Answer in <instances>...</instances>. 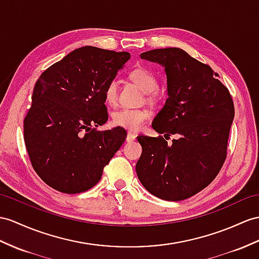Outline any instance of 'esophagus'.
I'll return each instance as SVG.
<instances>
[{"instance_id": "34e87169", "label": "esophagus", "mask_w": 259, "mask_h": 259, "mask_svg": "<svg viewBox=\"0 0 259 259\" xmlns=\"http://www.w3.org/2000/svg\"><path fill=\"white\" fill-rule=\"evenodd\" d=\"M135 140H136V135L134 133H132V132H128L127 137H126V141H127V142H133Z\"/></svg>"}]
</instances>
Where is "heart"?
Here are the masks:
<instances>
[{
	"label": "heart",
	"instance_id": "obj_1",
	"mask_svg": "<svg viewBox=\"0 0 259 259\" xmlns=\"http://www.w3.org/2000/svg\"><path fill=\"white\" fill-rule=\"evenodd\" d=\"M131 79L141 88L145 93H150V100L156 98V90L158 88V80L156 75L147 68H136L130 73ZM118 96V80H111L105 87L104 97L110 104H114ZM150 117V113L147 110L123 108L113 113L112 118L115 125L124 128L137 131L142 128Z\"/></svg>",
	"mask_w": 259,
	"mask_h": 259
}]
</instances>
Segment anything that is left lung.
Returning <instances> with one entry per match:
<instances>
[{"mask_svg": "<svg viewBox=\"0 0 259 259\" xmlns=\"http://www.w3.org/2000/svg\"><path fill=\"white\" fill-rule=\"evenodd\" d=\"M141 58L165 68L167 100L153 128L163 136L140 135L136 163L141 184L155 197L180 201L203 190L222 168L234 105L217 73L180 48L154 49ZM175 135L176 140H165Z\"/></svg>", "mask_w": 259, "mask_h": 259, "instance_id": "8db88e82", "label": "left lung"}]
</instances>
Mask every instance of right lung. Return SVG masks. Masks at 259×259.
<instances>
[{"instance_id": "right-lung-1", "label": "right lung", "mask_w": 259, "mask_h": 259, "mask_svg": "<svg viewBox=\"0 0 259 259\" xmlns=\"http://www.w3.org/2000/svg\"><path fill=\"white\" fill-rule=\"evenodd\" d=\"M131 55L84 46L44 71L24 119V140L37 175L64 193L96 186L104 167L122 146L126 131H97L109 118L106 84Z\"/></svg>"}]
</instances>
